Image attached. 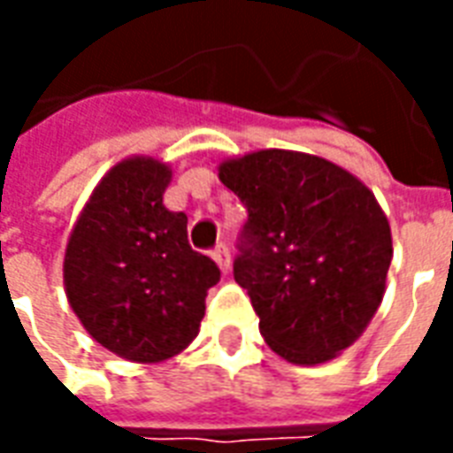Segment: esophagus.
<instances>
[{
	"mask_svg": "<svg viewBox=\"0 0 453 453\" xmlns=\"http://www.w3.org/2000/svg\"><path fill=\"white\" fill-rule=\"evenodd\" d=\"M213 259L218 262V266L223 269V272H230V250H227L226 242H218L213 247Z\"/></svg>",
	"mask_w": 453,
	"mask_h": 453,
	"instance_id": "esophagus-1",
	"label": "esophagus"
}]
</instances>
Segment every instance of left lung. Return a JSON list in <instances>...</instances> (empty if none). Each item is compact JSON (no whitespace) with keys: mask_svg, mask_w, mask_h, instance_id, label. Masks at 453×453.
I'll return each instance as SVG.
<instances>
[{"mask_svg":"<svg viewBox=\"0 0 453 453\" xmlns=\"http://www.w3.org/2000/svg\"><path fill=\"white\" fill-rule=\"evenodd\" d=\"M247 208L233 276L265 342L294 364H323L379 311L393 245L388 218L349 172L315 155L259 150L220 165Z\"/></svg>","mask_w":453,"mask_h":453,"instance_id":"8db88e82","label":"left lung"}]
</instances>
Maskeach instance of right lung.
<instances>
[{"mask_svg": "<svg viewBox=\"0 0 453 453\" xmlns=\"http://www.w3.org/2000/svg\"><path fill=\"white\" fill-rule=\"evenodd\" d=\"M172 172L130 157L102 179L65 252V288L84 330L130 361L174 357L198 334L220 269L191 250L187 213L162 203Z\"/></svg>", "mask_w": 453, "mask_h": 453, "instance_id": "1", "label": "right lung"}]
</instances>
